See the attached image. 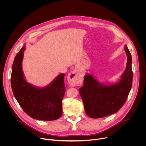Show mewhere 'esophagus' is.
<instances>
[{"label":"esophagus","instance_id":"1","mask_svg":"<svg viewBox=\"0 0 146 146\" xmlns=\"http://www.w3.org/2000/svg\"><path fill=\"white\" fill-rule=\"evenodd\" d=\"M67 79L69 84L71 86H76L82 83L83 78L81 73L79 71L74 70L69 73Z\"/></svg>","mask_w":146,"mask_h":146}]
</instances>
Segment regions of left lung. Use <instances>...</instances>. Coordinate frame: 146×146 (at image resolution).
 Instances as JSON below:
<instances>
[{
	"label": "left lung",
	"instance_id": "1",
	"mask_svg": "<svg viewBox=\"0 0 146 146\" xmlns=\"http://www.w3.org/2000/svg\"><path fill=\"white\" fill-rule=\"evenodd\" d=\"M124 49L126 66L117 82L101 83L90 74L85 75L83 86L79 91L89 117L102 118L116 113L126 101L132 86L133 71L131 55L126 45Z\"/></svg>",
	"mask_w": 146,
	"mask_h": 146
}]
</instances>
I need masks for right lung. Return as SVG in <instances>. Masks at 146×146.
I'll return each instance as SVG.
<instances>
[{
  "mask_svg": "<svg viewBox=\"0 0 146 146\" xmlns=\"http://www.w3.org/2000/svg\"><path fill=\"white\" fill-rule=\"evenodd\" d=\"M25 50V45L17 53L12 65L11 82L13 95L23 111L32 118L44 121L57 120L62 115L64 74H60L44 87L28 83L22 70Z\"/></svg>",
  "mask_w": 146,
  "mask_h": 146,
  "instance_id": "1",
  "label": "right lung"
}]
</instances>
